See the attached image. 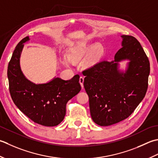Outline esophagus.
<instances>
[{
  "label": "esophagus",
  "instance_id": "34e87169",
  "mask_svg": "<svg viewBox=\"0 0 158 158\" xmlns=\"http://www.w3.org/2000/svg\"><path fill=\"white\" fill-rule=\"evenodd\" d=\"M79 82H80V85H81L82 88H83V87H84V85H83V83H84V77H83V76H80V77Z\"/></svg>",
  "mask_w": 158,
  "mask_h": 158
}]
</instances>
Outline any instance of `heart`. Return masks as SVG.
Masks as SVG:
<instances>
[{
  "instance_id": "obj_1",
  "label": "heart",
  "mask_w": 158,
  "mask_h": 158,
  "mask_svg": "<svg viewBox=\"0 0 158 158\" xmlns=\"http://www.w3.org/2000/svg\"><path fill=\"white\" fill-rule=\"evenodd\" d=\"M91 52H92L90 54V56L85 62L86 66H91L93 61L100 56L104 52V48L101 44H97L94 46L91 44H82L73 46L69 50L68 59L71 61L78 62L84 59Z\"/></svg>"
}]
</instances>
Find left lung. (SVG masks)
<instances>
[{
    "label": "left lung",
    "instance_id": "8db88e82",
    "mask_svg": "<svg viewBox=\"0 0 158 158\" xmlns=\"http://www.w3.org/2000/svg\"><path fill=\"white\" fill-rule=\"evenodd\" d=\"M122 48L112 61L103 60L83 71L84 87L89 95L93 121L109 126L127 118L145 96L150 63L136 38L122 35ZM128 60L126 72L119 62Z\"/></svg>",
    "mask_w": 158,
    "mask_h": 158
}]
</instances>
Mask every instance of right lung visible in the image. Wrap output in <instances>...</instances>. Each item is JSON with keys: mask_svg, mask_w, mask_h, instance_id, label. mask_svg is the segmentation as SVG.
<instances>
[{"mask_svg": "<svg viewBox=\"0 0 158 158\" xmlns=\"http://www.w3.org/2000/svg\"><path fill=\"white\" fill-rule=\"evenodd\" d=\"M26 37L18 44L7 69L9 92L15 106L35 123L53 127L60 123L66 113V104L81 90L79 75L64 80L54 78L49 82L35 84L22 73L20 59Z\"/></svg>", "mask_w": 158, "mask_h": 158, "instance_id": "obj_1", "label": "right lung"}]
</instances>
